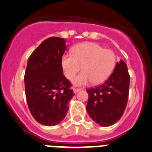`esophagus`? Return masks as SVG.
I'll return each instance as SVG.
<instances>
[{
  "instance_id": "1",
  "label": "esophagus",
  "mask_w": 152,
  "mask_h": 152,
  "mask_svg": "<svg viewBox=\"0 0 152 152\" xmlns=\"http://www.w3.org/2000/svg\"><path fill=\"white\" fill-rule=\"evenodd\" d=\"M81 88H76V87H74L73 88V91H74V93L75 94H76V93H77L78 91H81Z\"/></svg>"
}]
</instances>
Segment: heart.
Masks as SVG:
<instances>
[{"label": "heart", "instance_id": "heart-1", "mask_svg": "<svg viewBox=\"0 0 152 152\" xmlns=\"http://www.w3.org/2000/svg\"><path fill=\"white\" fill-rule=\"evenodd\" d=\"M117 56L111 49H104L99 44L91 42L73 47L72 53H64L61 64L64 76L71 80L81 67L83 72L73 78L77 86H84L91 81L99 84L109 77L115 68Z\"/></svg>", "mask_w": 152, "mask_h": 152}]
</instances>
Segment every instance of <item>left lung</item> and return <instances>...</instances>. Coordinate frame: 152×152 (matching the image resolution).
I'll return each mask as SVG.
<instances>
[{
	"label": "left lung",
	"mask_w": 152,
	"mask_h": 152,
	"mask_svg": "<svg viewBox=\"0 0 152 152\" xmlns=\"http://www.w3.org/2000/svg\"><path fill=\"white\" fill-rule=\"evenodd\" d=\"M129 86L128 66L121 60L105 83L86 90L88 94L86 110L91 118L104 127L118 121L126 108Z\"/></svg>",
	"instance_id": "left-lung-1"
}]
</instances>
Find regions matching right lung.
<instances>
[{"mask_svg": "<svg viewBox=\"0 0 152 152\" xmlns=\"http://www.w3.org/2000/svg\"><path fill=\"white\" fill-rule=\"evenodd\" d=\"M65 50L64 38L45 39L30 55L25 70L24 88L29 109L37 122L46 126L62 121L69 109L68 102L75 95L61 68Z\"/></svg>", "mask_w": 152, "mask_h": 152, "instance_id": "right-lung-1", "label": "right lung"}]
</instances>
